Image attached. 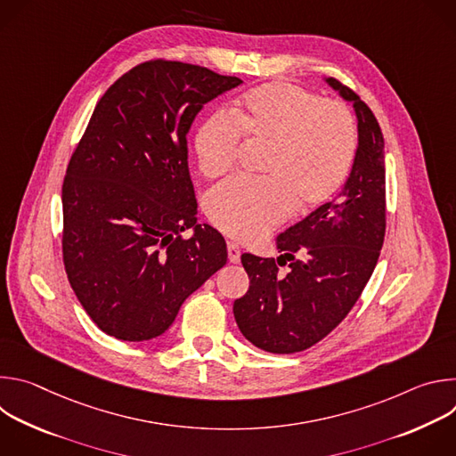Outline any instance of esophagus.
I'll list each match as a JSON object with an SVG mask.
<instances>
[{
  "mask_svg": "<svg viewBox=\"0 0 456 456\" xmlns=\"http://www.w3.org/2000/svg\"><path fill=\"white\" fill-rule=\"evenodd\" d=\"M227 254H229V262H231V264H238V262H240L241 250H240V247H238L236 243H232V241L227 243Z\"/></svg>",
  "mask_w": 456,
  "mask_h": 456,
  "instance_id": "34e87169",
  "label": "esophagus"
}]
</instances>
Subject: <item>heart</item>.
<instances>
[{
    "instance_id": "b5f03b06",
    "label": "heart",
    "mask_w": 456,
    "mask_h": 456,
    "mask_svg": "<svg viewBox=\"0 0 456 456\" xmlns=\"http://www.w3.org/2000/svg\"><path fill=\"white\" fill-rule=\"evenodd\" d=\"M229 115H209L194 137L200 171L216 178L231 171L240 137L264 146L262 182L231 180L206 199L209 220L238 241H257L283 224L292 208L312 211L330 200L345 182L357 148L352 111L290 85L269 83L240 97Z\"/></svg>"
}]
</instances>
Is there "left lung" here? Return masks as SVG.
<instances>
[{
	"label": "left lung",
	"instance_id": "obj_1",
	"mask_svg": "<svg viewBox=\"0 0 456 456\" xmlns=\"http://www.w3.org/2000/svg\"><path fill=\"white\" fill-rule=\"evenodd\" d=\"M324 81L354 104L357 117L359 144L350 176L332 202L278 236V259L241 254L250 285L234 301V319L247 341L271 354L303 352L327 338L364 290L384 241L380 126L355 92L334 77ZM287 261L291 271L281 277L277 265Z\"/></svg>",
	"mask_w": 456,
	"mask_h": 456
}]
</instances>
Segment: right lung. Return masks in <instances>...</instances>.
Listing matches in <instances>:
<instances>
[{"label":"right lung","mask_w":456,"mask_h":456,"mask_svg":"<svg viewBox=\"0 0 456 456\" xmlns=\"http://www.w3.org/2000/svg\"><path fill=\"white\" fill-rule=\"evenodd\" d=\"M241 83L157 59L126 72L97 102L62 182V259L104 334L162 336L227 264L224 236L197 222L187 134L204 104ZM187 228L193 234L182 239Z\"/></svg>","instance_id":"add662e5"}]
</instances>
